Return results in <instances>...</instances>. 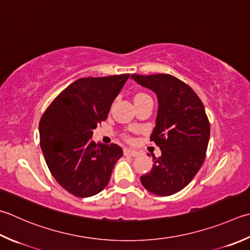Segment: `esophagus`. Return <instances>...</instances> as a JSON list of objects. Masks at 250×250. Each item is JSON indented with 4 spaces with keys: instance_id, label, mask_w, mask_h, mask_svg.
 <instances>
[{
    "instance_id": "esophagus-1",
    "label": "esophagus",
    "mask_w": 250,
    "mask_h": 250,
    "mask_svg": "<svg viewBox=\"0 0 250 250\" xmlns=\"http://www.w3.org/2000/svg\"><path fill=\"white\" fill-rule=\"evenodd\" d=\"M124 154L125 156H131V157H136V156H139V151L133 150V149H130V148H125L124 149Z\"/></svg>"
}]
</instances>
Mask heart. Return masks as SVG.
I'll return each instance as SVG.
<instances>
[{"label": "heart", "instance_id": "1", "mask_svg": "<svg viewBox=\"0 0 250 250\" xmlns=\"http://www.w3.org/2000/svg\"><path fill=\"white\" fill-rule=\"evenodd\" d=\"M145 97H149V96L144 94V93H139V94L135 95L134 101H138V100H141V99H145Z\"/></svg>", "mask_w": 250, "mask_h": 250}]
</instances>
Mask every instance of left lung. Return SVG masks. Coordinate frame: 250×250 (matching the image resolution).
<instances>
[{"label":"left lung","mask_w":250,"mask_h":250,"mask_svg":"<svg viewBox=\"0 0 250 250\" xmlns=\"http://www.w3.org/2000/svg\"><path fill=\"white\" fill-rule=\"evenodd\" d=\"M132 79L156 93L158 112L150 141L161 149L153 168L141 177L143 187L158 196L184 188L203 166L210 138V124L202 101L192 87L167 73Z\"/></svg>","instance_id":"obj_1"}]
</instances>
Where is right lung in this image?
<instances>
[{
    "label": "right lung",
    "mask_w": 250,
    "mask_h": 250,
    "mask_svg": "<svg viewBox=\"0 0 250 250\" xmlns=\"http://www.w3.org/2000/svg\"><path fill=\"white\" fill-rule=\"evenodd\" d=\"M130 75L81 78L60 93L39 125L40 145L55 180L77 197L102 192L122 156L117 144L92 141Z\"/></svg>",
    "instance_id": "1"
}]
</instances>
